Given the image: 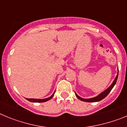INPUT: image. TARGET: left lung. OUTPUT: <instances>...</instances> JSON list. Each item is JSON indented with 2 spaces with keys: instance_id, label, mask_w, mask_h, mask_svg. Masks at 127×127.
<instances>
[{
  "instance_id": "1",
  "label": "left lung",
  "mask_w": 127,
  "mask_h": 127,
  "mask_svg": "<svg viewBox=\"0 0 127 127\" xmlns=\"http://www.w3.org/2000/svg\"><path fill=\"white\" fill-rule=\"evenodd\" d=\"M118 74L117 76H116V78H115V79H114V81H113V84H112V85H111V86H110L107 90H105L104 92H103L102 93H101L100 94H99V95H98V96H97V97H94V98H81V97H79V96H78V95L76 94V97L79 98V100H82V101L88 102H93L100 101V100H102L103 98H105V97H106V96H107L109 94V92H111V90L113 89V88L114 87V86L115 85V84H116V81H117V79H118Z\"/></svg>"
}]
</instances>
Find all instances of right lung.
Wrapping results in <instances>:
<instances>
[{
    "label": "right lung",
    "instance_id": "add662e5",
    "mask_svg": "<svg viewBox=\"0 0 127 127\" xmlns=\"http://www.w3.org/2000/svg\"><path fill=\"white\" fill-rule=\"evenodd\" d=\"M55 93V92L53 93V94L51 95V97H48V98H44V99H35V98H26V99L30 102H46L48 101V100H49L51 99V98L53 97Z\"/></svg>",
    "mask_w": 127,
    "mask_h": 127
}]
</instances>
